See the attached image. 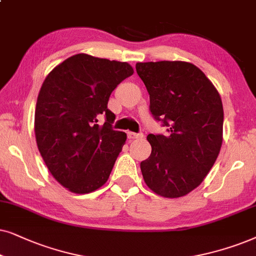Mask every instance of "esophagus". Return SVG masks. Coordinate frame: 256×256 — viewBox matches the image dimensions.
<instances>
[{
  "instance_id": "obj_1",
  "label": "esophagus",
  "mask_w": 256,
  "mask_h": 256,
  "mask_svg": "<svg viewBox=\"0 0 256 256\" xmlns=\"http://www.w3.org/2000/svg\"><path fill=\"white\" fill-rule=\"evenodd\" d=\"M144 137L142 134H136V132H128V139H140Z\"/></svg>"
}]
</instances>
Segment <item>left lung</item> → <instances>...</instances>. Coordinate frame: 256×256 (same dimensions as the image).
<instances>
[{
  "instance_id": "left-lung-1",
  "label": "left lung",
  "mask_w": 256,
  "mask_h": 256,
  "mask_svg": "<svg viewBox=\"0 0 256 256\" xmlns=\"http://www.w3.org/2000/svg\"><path fill=\"white\" fill-rule=\"evenodd\" d=\"M150 94V111L168 126L166 136L148 134L152 152L140 162L146 185L158 196L180 198L208 174L222 144L220 94L192 63L162 60L136 64Z\"/></svg>"
}]
</instances>
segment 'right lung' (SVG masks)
<instances>
[{
  "label": "right lung",
  "mask_w": 256,
  "mask_h": 256,
  "mask_svg": "<svg viewBox=\"0 0 256 256\" xmlns=\"http://www.w3.org/2000/svg\"><path fill=\"white\" fill-rule=\"evenodd\" d=\"M128 63L77 54L44 80L37 97L35 136L46 168L71 192H94L108 182L126 134L112 128L108 102L130 77ZM100 114L107 120L97 124Z\"/></svg>",
  "instance_id": "right-lung-1"
}]
</instances>
